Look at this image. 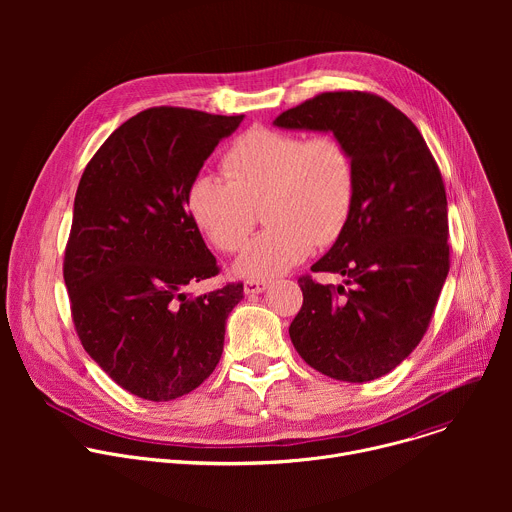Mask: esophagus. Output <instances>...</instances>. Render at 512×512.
Listing matches in <instances>:
<instances>
[{
  "label": "esophagus",
  "instance_id": "1",
  "mask_svg": "<svg viewBox=\"0 0 512 512\" xmlns=\"http://www.w3.org/2000/svg\"><path fill=\"white\" fill-rule=\"evenodd\" d=\"M269 285V281L265 279H247L245 285H243V291L247 296H255V294H261V291H265Z\"/></svg>",
  "mask_w": 512,
  "mask_h": 512
}]
</instances>
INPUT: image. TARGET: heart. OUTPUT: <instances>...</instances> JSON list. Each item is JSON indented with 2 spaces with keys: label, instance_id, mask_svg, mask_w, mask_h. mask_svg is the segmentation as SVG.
<instances>
[{
  "label": "heart",
  "instance_id": "obj_1",
  "mask_svg": "<svg viewBox=\"0 0 512 512\" xmlns=\"http://www.w3.org/2000/svg\"><path fill=\"white\" fill-rule=\"evenodd\" d=\"M223 174H198L186 208L198 231L223 253L239 251L255 223L257 206L269 225L237 259L247 279H267L302 263L314 245L340 239L356 200V168L348 145L332 133L253 127L223 158Z\"/></svg>",
  "mask_w": 512,
  "mask_h": 512
}]
</instances>
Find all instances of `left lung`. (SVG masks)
Instances as JSON below:
<instances>
[{"label":"left lung","instance_id":"left-lung-1","mask_svg":"<svg viewBox=\"0 0 512 512\" xmlns=\"http://www.w3.org/2000/svg\"><path fill=\"white\" fill-rule=\"evenodd\" d=\"M273 123L332 131L356 168L348 227L312 265L344 275L346 285L302 275L304 304L289 338L330 379H379L421 342L450 271L442 172L413 121L375 93H320Z\"/></svg>","mask_w":512,"mask_h":512}]
</instances>
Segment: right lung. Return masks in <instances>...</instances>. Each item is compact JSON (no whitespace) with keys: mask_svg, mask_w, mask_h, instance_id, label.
Here are the masks:
<instances>
[{"mask_svg":"<svg viewBox=\"0 0 512 512\" xmlns=\"http://www.w3.org/2000/svg\"><path fill=\"white\" fill-rule=\"evenodd\" d=\"M243 115L152 107L119 125L87 164L64 251L70 314L83 348L125 391L172 401L221 360L243 283L192 298L218 275L186 208L204 160Z\"/></svg>","mask_w":512,"mask_h":512,"instance_id":"right-lung-1","label":"right lung"}]
</instances>
